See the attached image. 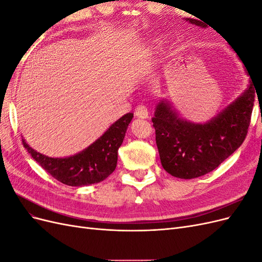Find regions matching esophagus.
I'll use <instances>...</instances> for the list:
<instances>
[{"mask_svg":"<svg viewBox=\"0 0 262 262\" xmlns=\"http://www.w3.org/2000/svg\"><path fill=\"white\" fill-rule=\"evenodd\" d=\"M136 116L138 118H141V119H146L148 117L147 108L145 106H143V105H139L136 108Z\"/></svg>","mask_w":262,"mask_h":262,"instance_id":"34e87169","label":"esophagus"}]
</instances>
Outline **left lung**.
<instances>
[{
  "mask_svg": "<svg viewBox=\"0 0 262 262\" xmlns=\"http://www.w3.org/2000/svg\"><path fill=\"white\" fill-rule=\"evenodd\" d=\"M186 20L201 26L199 20ZM251 81L232 104L202 123L182 118L168 99H160L152 122L161 163L166 171L181 179L203 176L219 167L243 144L255 101Z\"/></svg>",
  "mask_w": 262,
  "mask_h": 262,
  "instance_id": "1",
  "label": "left lung"
}]
</instances>
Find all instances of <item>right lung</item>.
<instances>
[{
	"label": "right lung",
	"mask_w": 262,
	"mask_h": 262,
	"mask_svg": "<svg viewBox=\"0 0 262 262\" xmlns=\"http://www.w3.org/2000/svg\"><path fill=\"white\" fill-rule=\"evenodd\" d=\"M132 118L131 113L122 116L94 143L72 156L49 157L30 147L25 139H23V144L31 157L62 184L73 187L90 186L105 180L116 169L118 149Z\"/></svg>",
	"instance_id": "obj_1"
}]
</instances>
